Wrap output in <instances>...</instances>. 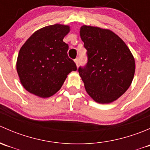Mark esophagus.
<instances>
[{
  "label": "esophagus",
  "mask_w": 150,
  "mask_h": 150,
  "mask_svg": "<svg viewBox=\"0 0 150 150\" xmlns=\"http://www.w3.org/2000/svg\"><path fill=\"white\" fill-rule=\"evenodd\" d=\"M75 64H76V65L78 66V64H79V59H78V58L75 59Z\"/></svg>",
  "instance_id": "34e87169"
}]
</instances>
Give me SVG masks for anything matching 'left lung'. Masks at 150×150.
I'll list each match as a JSON object with an SVG mask.
<instances>
[{"instance_id": "8db88e82", "label": "left lung", "mask_w": 150, "mask_h": 150, "mask_svg": "<svg viewBox=\"0 0 150 150\" xmlns=\"http://www.w3.org/2000/svg\"><path fill=\"white\" fill-rule=\"evenodd\" d=\"M88 62L78 68L89 96L100 104L112 102L132 83L135 60L123 40L107 29L83 25L80 30Z\"/></svg>"}]
</instances>
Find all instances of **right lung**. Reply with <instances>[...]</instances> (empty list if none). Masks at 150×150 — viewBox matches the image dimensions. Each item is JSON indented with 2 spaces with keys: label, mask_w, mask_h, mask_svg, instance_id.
<instances>
[{
  "label": "right lung",
  "mask_w": 150,
  "mask_h": 150,
  "mask_svg": "<svg viewBox=\"0 0 150 150\" xmlns=\"http://www.w3.org/2000/svg\"><path fill=\"white\" fill-rule=\"evenodd\" d=\"M69 27L59 24L35 32L20 48L16 70L23 87L30 93L47 98L57 93L67 75L77 70L69 58V46L63 41Z\"/></svg>",
  "instance_id": "right-lung-1"
}]
</instances>
